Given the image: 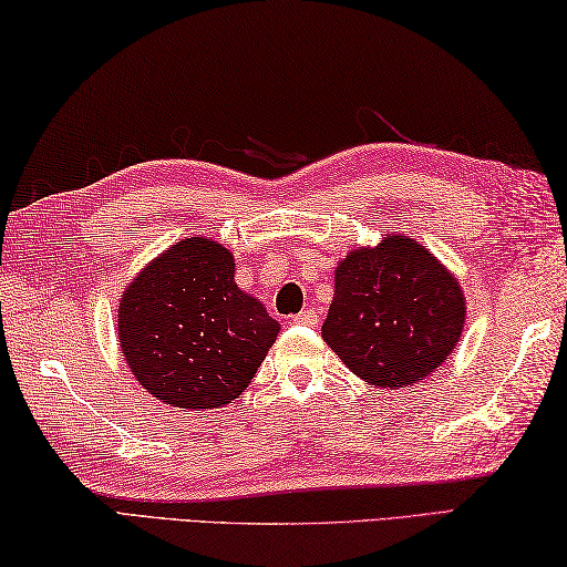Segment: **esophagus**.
<instances>
[{
    "instance_id": "1",
    "label": "esophagus",
    "mask_w": 567,
    "mask_h": 567,
    "mask_svg": "<svg viewBox=\"0 0 567 567\" xmlns=\"http://www.w3.org/2000/svg\"><path fill=\"white\" fill-rule=\"evenodd\" d=\"M293 323H301V326H316L319 323V316H316L313 311H301L293 316Z\"/></svg>"
}]
</instances>
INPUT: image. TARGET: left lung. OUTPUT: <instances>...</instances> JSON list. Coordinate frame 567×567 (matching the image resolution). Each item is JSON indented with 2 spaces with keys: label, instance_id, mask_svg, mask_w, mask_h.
Segmentation results:
<instances>
[{
  "label": "left lung",
  "instance_id": "obj_1",
  "mask_svg": "<svg viewBox=\"0 0 567 567\" xmlns=\"http://www.w3.org/2000/svg\"><path fill=\"white\" fill-rule=\"evenodd\" d=\"M323 341L373 389L425 381L461 341L465 296L439 256L403 234L355 246L333 274Z\"/></svg>",
  "mask_w": 567,
  "mask_h": 567
}]
</instances>
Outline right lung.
<instances>
[{
  "mask_svg": "<svg viewBox=\"0 0 567 567\" xmlns=\"http://www.w3.org/2000/svg\"><path fill=\"white\" fill-rule=\"evenodd\" d=\"M234 254L208 236L178 238L122 293L116 331L124 361L148 395L206 411L238 399L281 323L234 281Z\"/></svg>",
  "mask_w": 567,
  "mask_h": 567,
  "instance_id": "add662e5",
  "label": "right lung"
}]
</instances>
